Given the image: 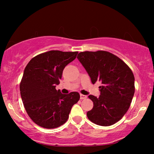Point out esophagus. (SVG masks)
Listing matches in <instances>:
<instances>
[{
  "instance_id": "esophagus-1",
  "label": "esophagus",
  "mask_w": 154,
  "mask_h": 154,
  "mask_svg": "<svg viewBox=\"0 0 154 154\" xmlns=\"http://www.w3.org/2000/svg\"><path fill=\"white\" fill-rule=\"evenodd\" d=\"M87 96L83 95V94H80V99L81 100H83V99H86Z\"/></svg>"
}]
</instances>
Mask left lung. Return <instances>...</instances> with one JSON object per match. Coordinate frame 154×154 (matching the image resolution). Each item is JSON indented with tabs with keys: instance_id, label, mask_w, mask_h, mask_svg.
<instances>
[{
	"instance_id": "8db88e82",
	"label": "left lung",
	"mask_w": 154,
	"mask_h": 154,
	"mask_svg": "<svg viewBox=\"0 0 154 154\" xmlns=\"http://www.w3.org/2000/svg\"><path fill=\"white\" fill-rule=\"evenodd\" d=\"M77 58L86 70L93 84L98 81L100 95H89L94 106L88 111L90 120L99 126H111L123 118L134 94V77L129 66L106 51H83Z\"/></svg>"
}]
</instances>
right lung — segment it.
<instances>
[{
    "label": "right lung",
    "instance_id": "add662e5",
    "mask_svg": "<svg viewBox=\"0 0 154 154\" xmlns=\"http://www.w3.org/2000/svg\"><path fill=\"white\" fill-rule=\"evenodd\" d=\"M78 51L52 50L38 54L26 66L20 85V94L28 116L45 128H56L69 118L79 94L57 91L64 67L76 58Z\"/></svg>",
    "mask_w": 154,
    "mask_h": 154
}]
</instances>
